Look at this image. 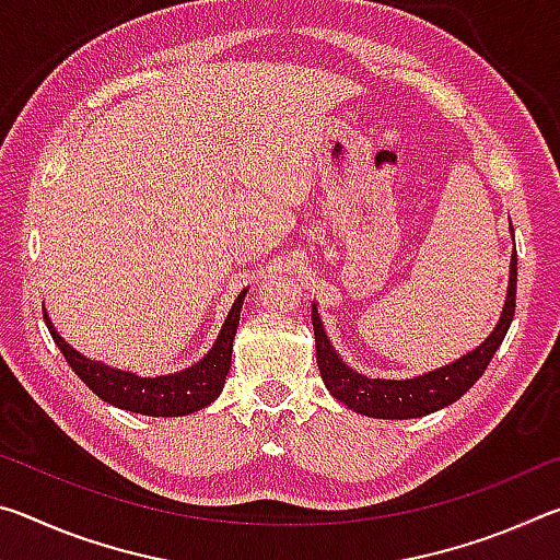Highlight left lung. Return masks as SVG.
<instances>
[{
    "instance_id": "1",
    "label": "left lung",
    "mask_w": 560,
    "mask_h": 560,
    "mask_svg": "<svg viewBox=\"0 0 560 560\" xmlns=\"http://www.w3.org/2000/svg\"><path fill=\"white\" fill-rule=\"evenodd\" d=\"M514 234V226H511ZM516 311V252L511 254L509 264V287L501 316L491 334L477 348L467 350L452 363L434 368L430 373L405 377V381H387V377H368L355 373L343 358L336 353L330 343L324 320L318 316L316 301L311 306V320L316 334V360L326 387L338 402L348 405V410L358 415L375 417V420H412L438 412L442 407L457 402L469 387L485 375L489 360L504 340L506 330L514 320Z\"/></svg>"
}]
</instances>
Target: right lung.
I'll use <instances>...</instances> for the list:
<instances>
[{
    "label": "right lung",
    "instance_id": "1",
    "mask_svg": "<svg viewBox=\"0 0 560 560\" xmlns=\"http://www.w3.org/2000/svg\"><path fill=\"white\" fill-rule=\"evenodd\" d=\"M244 296L246 289L234 299L230 314H226L222 324L220 336L214 338L212 348L207 350L197 363L183 368V371L177 373L155 377H143L138 373L120 371V368H110L106 363H101V360L86 358L59 336V330L51 324L46 308L44 320L54 343L59 346L63 353L66 363L73 368V373L79 375L103 402L148 417H183L202 410V407L212 405L217 397H220L226 373H230L232 365V343L236 326H240Z\"/></svg>",
    "mask_w": 560,
    "mask_h": 560
}]
</instances>
